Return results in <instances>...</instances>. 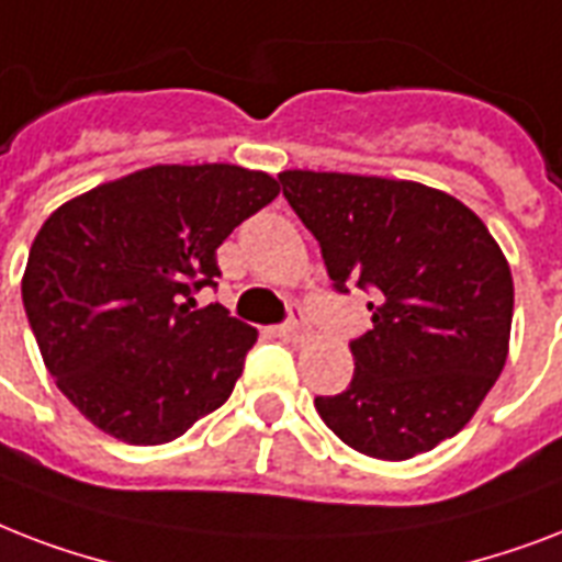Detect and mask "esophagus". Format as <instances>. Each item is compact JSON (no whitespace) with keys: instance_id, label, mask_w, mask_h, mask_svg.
Segmentation results:
<instances>
[{"instance_id":"esophagus-1","label":"esophagus","mask_w":562,"mask_h":562,"mask_svg":"<svg viewBox=\"0 0 562 562\" xmlns=\"http://www.w3.org/2000/svg\"><path fill=\"white\" fill-rule=\"evenodd\" d=\"M278 337L281 340H290V342H299L304 337V313L299 307H293L290 313V319L284 325H278Z\"/></svg>"}]
</instances>
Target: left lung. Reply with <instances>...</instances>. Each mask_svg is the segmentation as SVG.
Wrapping results in <instances>:
<instances>
[{
  "instance_id": "left-lung-1",
  "label": "left lung",
  "mask_w": 562,
  "mask_h": 562,
  "mask_svg": "<svg viewBox=\"0 0 562 562\" xmlns=\"http://www.w3.org/2000/svg\"><path fill=\"white\" fill-rule=\"evenodd\" d=\"M278 181L319 240L334 290L372 293V328L349 342L351 384L313 402L322 422L378 460L454 437L507 360L513 278L493 234L454 195L416 181L311 169Z\"/></svg>"
}]
</instances>
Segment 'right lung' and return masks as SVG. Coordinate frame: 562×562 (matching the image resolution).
Segmentation results:
<instances>
[{"mask_svg":"<svg viewBox=\"0 0 562 562\" xmlns=\"http://www.w3.org/2000/svg\"><path fill=\"white\" fill-rule=\"evenodd\" d=\"M267 172L149 167L60 204L29 251L23 304L43 363L78 413L160 446L228 402L258 330L222 304V240L278 195Z\"/></svg>","mask_w":562,"mask_h":562,"instance_id":"right-lung-1","label":"right lung"}]
</instances>
